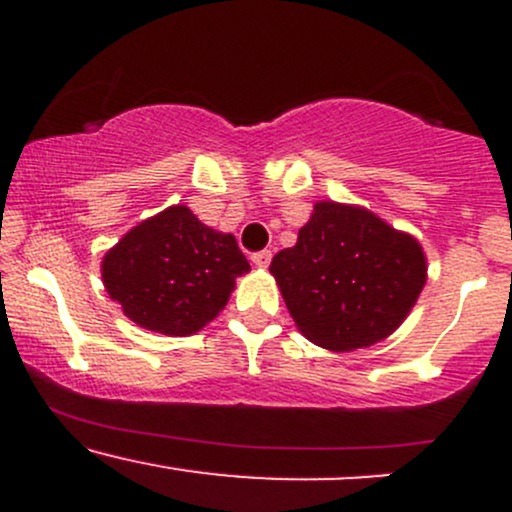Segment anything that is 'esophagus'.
Returning <instances> with one entry per match:
<instances>
[{"instance_id":"esophagus-1","label":"esophagus","mask_w":512,"mask_h":512,"mask_svg":"<svg viewBox=\"0 0 512 512\" xmlns=\"http://www.w3.org/2000/svg\"><path fill=\"white\" fill-rule=\"evenodd\" d=\"M252 264H255V267H267L269 262H272V250H260V252H252Z\"/></svg>"}]
</instances>
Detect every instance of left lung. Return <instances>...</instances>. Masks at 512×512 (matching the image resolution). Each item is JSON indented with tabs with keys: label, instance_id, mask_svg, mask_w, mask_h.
I'll list each match as a JSON object with an SVG mask.
<instances>
[{
	"label": "left lung",
	"instance_id": "1",
	"mask_svg": "<svg viewBox=\"0 0 512 512\" xmlns=\"http://www.w3.org/2000/svg\"><path fill=\"white\" fill-rule=\"evenodd\" d=\"M269 272L310 342L356 351L402 325L426 284V255L419 240L373 211L317 202L296 245L276 252Z\"/></svg>",
	"mask_w": 512,
	"mask_h": 512
}]
</instances>
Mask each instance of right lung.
Returning a JSON list of instances; mask_svg holds the SVG:
<instances>
[{
  "label": "right lung",
  "instance_id": "right-lung-1",
  "mask_svg": "<svg viewBox=\"0 0 512 512\" xmlns=\"http://www.w3.org/2000/svg\"><path fill=\"white\" fill-rule=\"evenodd\" d=\"M103 284L139 327L187 337L226 308L236 276L250 272L231 233L204 226L185 204L151 216L105 252Z\"/></svg>",
  "mask_w": 512,
  "mask_h": 512
}]
</instances>
